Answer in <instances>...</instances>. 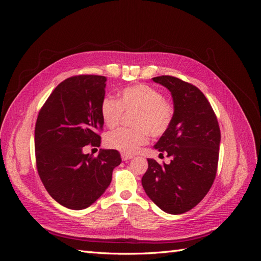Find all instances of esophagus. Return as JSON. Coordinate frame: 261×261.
Segmentation results:
<instances>
[{
    "label": "esophagus",
    "instance_id": "obj_1",
    "mask_svg": "<svg viewBox=\"0 0 261 261\" xmlns=\"http://www.w3.org/2000/svg\"><path fill=\"white\" fill-rule=\"evenodd\" d=\"M133 158H134V155H130V154H124V153H122V160H123V161H128V160L133 159Z\"/></svg>",
    "mask_w": 261,
    "mask_h": 261
}]
</instances>
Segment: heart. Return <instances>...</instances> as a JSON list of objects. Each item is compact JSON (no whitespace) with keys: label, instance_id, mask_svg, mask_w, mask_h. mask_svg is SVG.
<instances>
[{"label":"heart","instance_id":"heart-1","mask_svg":"<svg viewBox=\"0 0 261 261\" xmlns=\"http://www.w3.org/2000/svg\"><path fill=\"white\" fill-rule=\"evenodd\" d=\"M123 111L135 112L132 122L135 128L109 133L106 144L124 154L137 152L148 143L149 133L153 137L162 136L170 128L174 117V109L164 101L163 94L148 85L127 87L118 93L117 101L106 97L101 102V117L110 128H114L121 122Z\"/></svg>","mask_w":261,"mask_h":261}]
</instances>
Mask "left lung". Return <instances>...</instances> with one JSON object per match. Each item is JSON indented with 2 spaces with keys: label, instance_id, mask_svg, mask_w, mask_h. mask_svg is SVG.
I'll return each mask as SVG.
<instances>
[{
  "label": "left lung",
  "instance_id": "1",
  "mask_svg": "<svg viewBox=\"0 0 261 261\" xmlns=\"http://www.w3.org/2000/svg\"><path fill=\"white\" fill-rule=\"evenodd\" d=\"M152 81L165 87L173 99L172 124L153 146L160 154L171 156V162L160 165L148 159L141 184L161 210L180 215L198 204L213 184L220 127L209 101L197 87L173 76L154 77Z\"/></svg>",
  "mask_w": 261,
  "mask_h": 261
}]
</instances>
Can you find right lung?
I'll return each mask as SVG.
<instances>
[{
	"label": "right lung",
	"instance_id": "right-lung-1",
	"mask_svg": "<svg viewBox=\"0 0 261 261\" xmlns=\"http://www.w3.org/2000/svg\"><path fill=\"white\" fill-rule=\"evenodd\" d=\"M105 76L80 75L62 82L39 112L35 128L39 176L52 198L73 210L88 208L106 192L114 168L122 162L114 149L98 156L84 153L99 147L103 127L100 106L106 94Z\"/></svg>",
	"mask_w": 261,
	"mask_h": 261
}]
</instances>
